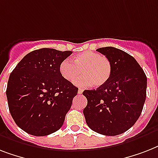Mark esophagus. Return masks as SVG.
Here are the masks:
<instances>
[{
	"label": "esophagus",
	"instance_id": "34e87169",
	"mask_svg": "<svg viewBox=\"0 0 158 158\" xmlns=\"http://www.w3.org/2000/svg\"><path fill=\"white\" fill-rule=\"evenodd\" d=\"M83 92H84V89H79V90H78V94H83Z\"/></svg>",
	"mask_w": 158,
	"mask_h": 158
}]
</instances>
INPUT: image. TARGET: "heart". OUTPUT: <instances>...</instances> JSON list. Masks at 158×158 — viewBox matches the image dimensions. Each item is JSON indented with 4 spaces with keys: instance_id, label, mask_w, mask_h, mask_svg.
<instances>
[{
    "instance_id": "b5f03b06",
    "label": "heart",
    "mask_w": 158,
    "mask_h": 158,
    "mask_svg": "<svg viewBox=\"0 0 158 158\" xmlns=\"http://www.w3.org/2000/svg\"><path fill=\"white\" fill-rule=\"evenodd\" d=\"M84 75L74 81L79 86L101 87L109 80L111 74V64L104 56L94 52H84L76 55L73 62L64 60L60 65V72L67 81L72 82L79 74Z\"/></svg>"
}]
</instances>
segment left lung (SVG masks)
Segmentation results:
<instances>
[{"mask_svg": "<svg viewBox=\"0 0 158 158\" xmlns=\"http://www.w3.org/2000/svg\"><path fill=\"white\" fill-rule=\"evenodd\" d=\"M111 64V74L104 85L84 90L88 104L84 109L87 125L107 136L127 131L141 115L146 99L147 77L136 60L112 47L97 49Z\"/></svg>", "mask_w": 158, "mask_h": 158, "instance_id": "obj_1", "label": "left lung"}]
</instances>
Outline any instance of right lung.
I'll list each match as a JSON object with an SVG mask.
<instances>
[{"instance_id":"obj_1","label":"right lung","mask_w":158,"mask_h":158,"mask_svg":"<svg viewBox=\"0 0 158 158\" xmlns=\"http://www.w3.org/2000/svg\"><path fill=\"white\" fill-rule=\"evenodd\" d=\"M72 52L41 48L27 54L11 72L6 97L19 127L29 135L45 136L59 130L78 94L64 79L60 65Z\"/></svg>"}]
</instances>
